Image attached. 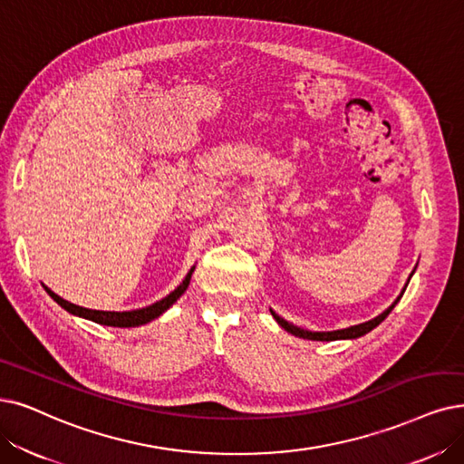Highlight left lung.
Segmentation results:
<instances>
[{
  "instance_id": "obj_1",
  "label": "left lung",
  "mask_w": 464,
  "mask_h": 464,
  "mask_svg": "<svg viewBox=\"0 0 464 464\" xmlns=\"http://www.w3.org/2000/svg\"><path fill=\"white\" fill-rule=\"evenodd\" d=\"M410 284V282H407ZM407 287V285H405ZM405 287H403V291H405ZM403 291L400 293V296L398 299L388 306L382 314H379L377 318H373V320H369V322H365V324H360V325H352V327H346V329H339V331H325V333H312V331H304V329H299V327H295V325H291V324H287L285 320H282L280 316H276V314L272 312V316L276 318V322L280 324L285 331H289V333H293L295 337H301V339H308V341H337V339H358V337H362V335H365V333H369L372 329H375L386 316L388 314L392 312V308L398 304V301L401 299V295H403Z\"/></svg>"
}]
</instances>
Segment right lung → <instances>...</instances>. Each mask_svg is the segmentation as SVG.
I'll return each mask as SVG.
<instances>
[{"label":"right lung","mask_w":464,"mask_h":464,"mask_svg":"<svg viewBox=\"0 0 464 464\" xmlns=\"http://www.w3.org/2000/svg\"><path fill=\"white\" fill-rule=\"evenodd\" d=\"M192 272L194 268L187 274V277H184L182 284L173 291L169 293L165 299L146 306V308H140V310H131V312H102V310H89V308H82V306H76L72 304L64 299H61L59 295H54L49 287H45V291L51 295L53 301H57L64 310H68L70 314H76V316H82V318H87L91 322L95 324H101V325H112V327H135V325H142V324H148L150 320L158 318L160 314H163L165 310H168L179 296L187 291L188 284H190V277H192Z\"/></svg>","instance_id":"obj_1"}]
</instances>
